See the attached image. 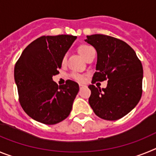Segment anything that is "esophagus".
<instances>
[{"mask_svg":"<svg viewBox=\"0 0 156 156\" xmlns=\"http://www.w3.org/2000/svg\"><path fill=\"white\" fill-rule=\"evenodd\" d=\"M79 86H80V88H83V87H87V85L83 84V83H80Z\"/></svg>","mask_w":156,"mask_h":156,"instance_id":"obj_1","label":"esophagus"}]
</instances>
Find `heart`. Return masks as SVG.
<instances>
[{
	"label": "heart",
	"instance_id": "b5f03b06",
	"mask_svg": "<svg viewBox=\"0 0 156 156\" xmlns=\"http://www.w3.org/2000/svg\"><path fill=\"white\" fill-rule=\"evenodd\" d=\"M94 51V48L92 47L89 46V45H87V44H81L80 46H79L78 48V51H79L80 55L82 56L83 58H86L87 56L90 54V51ZM66 62V57L64 56L62 59V65L64 66ZM73 79L76 80H79V81H82L83 80V76L82 75H80V74H73Z\"/></svg>",
	"mask_w": 156,
	"mask_h": 156
}]
</instances>
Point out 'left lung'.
Here are the masks:
<instances>
[{
    "label": "left lung",
    "mask_w": 156,
    "mask_h": 156,
    "mask_svg": "<svg viewBox=\"0 0 156 156\" xmlns=\"http://www.w3.org/2000/svg\"><path fill=\"white\" fill-rule=\"evenodd\" d=\"M86 42L96 49V70L92 83L108 80L106 88L88 86L89 104L94 112L106 120L125 116L139 102L142 94V64L133 48L110 36H87Z\"/></svg>",
    "instance_id": "left-lung-1"
}]
</instances>
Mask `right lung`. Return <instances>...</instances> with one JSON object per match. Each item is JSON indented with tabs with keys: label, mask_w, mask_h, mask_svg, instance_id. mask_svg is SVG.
<instances>
[{
	"label": "right lung",
	"mask_w": 156,
	"mask_h": 156,
	"mask_svg": "<svg viewBox=\"0 0 156 156\" xmlns=\"http://www.w3.org/2000/svg\"><path fill=\"white\" fill-rule=\"evenodd\" d=\"M76 39L72 35L39 37L25 48L15 66L19 102L37 122L56 124L69 115L79 84L68 80L58 86L52 76L59 73L62 59Z\"/></svg>",
	"instance_id": "1"
}]
</instances>
